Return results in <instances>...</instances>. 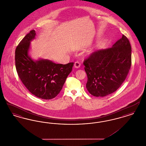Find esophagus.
<instances>
[{
	"label": "esophagus",
	"mask_w": 146,
	"mask_h": 146,
	"mask_svg": "<svg viewBox=\"0 0 146 146\" xmlns=\"http://www.w3.org/2000/svg\"><path fill=\"white\" fill-rule=\"evenodd\" d=\"M80 65H81L80 63L79 62V61H76L74 64V67L76 68H79L80 67Z\"/></svg>",
	"instance_id": "1"
}]
</instances>
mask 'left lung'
<instances>
[{
    "label": "left lung",
    "mask_w": 146,
    "mask_h": 146,
    "mask_svg": "<svg viewBox=\"0 0 146 146\" xmlns=\"http://www.w3.org/2000/svg\"><path fill=\"white\" fill-rule=\"evenodd\" d=\"M87 90L96 97L115 92L127 76L131 65V47L124 35L111 48L95 51L84 61Z\"/></svg>",
    "instance_id": "1"
}]
</instances>
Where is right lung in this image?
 Returning a JSON list of instances; mask_svg holds the SVG:
<instances>
[{
  "instance_id": "1",
  "label": "right lung",
  "mask_w": 146,
  "mask_h": 146,
  "mask_svg": "<svg viewBox=\"0 0 146 146\" xmlns=\"http://www.w3.org/2000/svg\"><path fill=\"white\" fill-rule=\"evenodd\" d=\"M36 33L31 31L15 50V66L21 82L35 96L45 100L54 98L62 90L74 63L56 64L48 60L33 61L28 55L31 41Z\"/></svg>"
}]
</instances>
